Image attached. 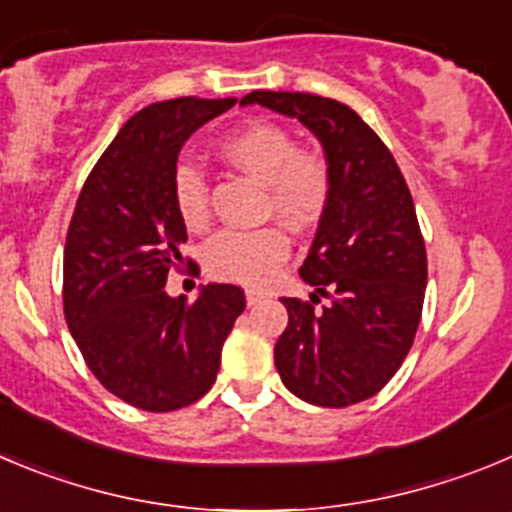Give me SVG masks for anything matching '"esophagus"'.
I'll return each mask as SVG.
<instances>
[{"instance_id":"1","label":"esophagus","mask_w":512,"mask_h":512,"mask_svg":"<svg viewBox=\"0 0 512 512\" xmlns=\"http://www.w3.org/2000/svg\"><path fill=\"white\" fill-rule=\"evenodd\" d=\"M261 299H264V294H261V292H253V289H248V292H246V304H248V307H253V304H259Z\"/></svg>"}]
</instances>
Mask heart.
Segmentation results:
<instances>
[{
	"mask_svg": "<svg viewBox=\"0 0 512 512\" xmlns=\"http://www.w3.org/2000/svg\"><path fill=\"white\" fill-rule=\"evenodd\" d=\"M220 157L246 172L266 190V215H276L294 231H309L325 218L332 200V167L317 149H302L294 134L274 121H248L225 134ZM172 198L185 228L203 231L210 218L208 180L190 162L177 164ZM292 243L281 225L253 231H223L205 246L203 264L213 279L243 287H264L289 259Z\"/></svg>",
	"mask_w": 512,
	"mask_h": 512,
	"instance_id": "1",
	"label": "heart"
}]
</instances>
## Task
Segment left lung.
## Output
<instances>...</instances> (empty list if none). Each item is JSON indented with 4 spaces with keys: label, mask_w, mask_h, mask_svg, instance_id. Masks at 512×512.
<instances>
[{
    "label": "left lung",
    "mask_w": 512,
    "mask_h": 512,
    "mask_svg": "<svg viewBox=\"0 0 512 512\" xmlns=\"http://www.w3.org/2000/svg\"><path fill=\"white\" fill-rule=\"evenodd\" d=\"M241 103L302 121L332 167L330 208L299 269L314 292L281 297L289 322L274 363L302 401L353 406L391 381L419 330L426 248L409 185L381 137L335 98L253 91ZM320 296L331 302L317 310Z\"/></svg>",
    "instance_id": "obj_1"
}]
</instances>
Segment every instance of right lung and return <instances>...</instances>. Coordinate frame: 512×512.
<instances>
[{"instance_id": "add662e5", "label": "right lung", "mask_w": 512, "mask_h": 512, "mask_svg": "<svg viewBox=\"0 0 512 512\" xmlns=\"http://www.w3.org/2000/svg\"><path fill=\"white\" fill-rule=\"evenodd\" d=\"M238 98H172L131 116L83 185L63 256V309L101 386L142 411H175L213 388L246 309L241 287L208 284L192 304L164 292L187 241L172 198L192 131ZM190 264V259H187Z\"/></svg>"}]
</instances>
